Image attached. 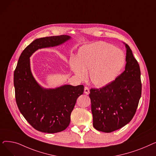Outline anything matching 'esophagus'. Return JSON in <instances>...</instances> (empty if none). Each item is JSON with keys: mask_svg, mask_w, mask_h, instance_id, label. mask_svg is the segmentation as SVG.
Segmentation results:
<instances>
[{"mask_svg": "<svg viewBox=\"0 0 156 156\" xmlns=\"http://www.w3.org/2000/svg\"><path fill=\"white\" fill-rule=\"evenodd\" d=\"M84 93L87 95H88L90 93V90H89V88L87 87H85L84 88Z\"/></svg>", "mask_w": 156, "mask_h": 156, "instance_id": "esophagus-1", "label": "esophagus"}]
</instances>
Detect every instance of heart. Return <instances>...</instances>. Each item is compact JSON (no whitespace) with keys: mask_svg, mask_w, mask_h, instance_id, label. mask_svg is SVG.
Masks as SVG:
<instances>
[{"mask_svg":"<svg viewBox=\"0 0 156 156\" xmlns=\"http://www.w3.org/2000/svg\"><path fill=\"white\" fill-rule=\"evenodd\" d=\"M125 63L123 53L104 42H96L81 47L70 68L79 80L87 78V71L96 87H106L116 80Z\"/></svg>","mask_w":156,"mask_h":156,"instance_id":"heart-1","label":"heart"}]
</instances>
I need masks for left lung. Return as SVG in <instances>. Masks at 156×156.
I'll list each match as a JSON object with an SVG mask.
<instances>
[{
    "label": "left lung",
    "mask_w": 156,
    "mask_h": 156,
    "mask_svg": "<svg viewBox=\"0 0 156 156\" xmlns=\"http://www.w3.org/2000/svg\"><path fill=\"white\" fill-rule=\"evenodd\" d=\"M125 71L109 85L92 88L93 126L101 132L110 133L123 127L132 119L142 94L140 69L129 47L125 44Z\"/></svg>",
    "instance_id": "1"
}]
</instances>
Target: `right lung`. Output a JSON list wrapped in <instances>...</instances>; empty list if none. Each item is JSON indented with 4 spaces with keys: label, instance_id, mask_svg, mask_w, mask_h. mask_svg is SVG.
<instances>
[{
    "label": "right lung",
    "instance_id": "add662e5",
    "mask_svg": "<svg viewBox=\"0 0 156 156\" xmlns=\"http://www.w3.org/2000/svg\"><path fill=\"white\" fill-rule=\"evenodd\" d=\"M71 38L62 35L33 41L21 53L14 71L15 97L18 109L39 132L54 133L66 128L76 100L83 94L84 87L63 85L55 88L42 87L33 76L30 57L38 49L58 46Z\"/></svg>",
    "mask_w": 156,
    "mask_h": 156
}]
</instances>
